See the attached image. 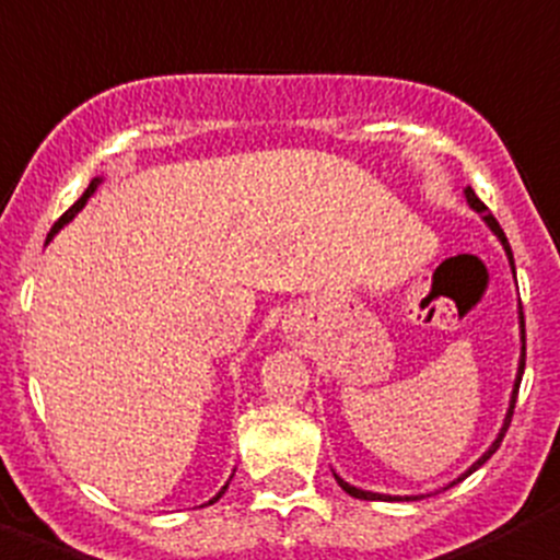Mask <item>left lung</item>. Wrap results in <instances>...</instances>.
Masks as SVG:
<instances>
[{
    "instance_id": "left-lung-1",
    "label": "left lung",
    "mask_w": 560,
    "mask_h": 560,
    "mask_svg": "<svg viewBox=\"0 0 560 560\" xmlns=\"http://www.w3.org/2000/svg\"><path fill=\"white\" fill-rule=\"evenodd\" d=\"M465 199H468V206L474 208L476 213H482L485 225H488L490 231L495 233V240L502 242L504 253H508V259H510V267H513V273H515V265H513V250H510V245H508V236H504V231H502V228H499V222H495V217H493V213L488 211V206H485L482 199L476 197V194H474V188H465ZM518 324H522V358H518V372H515L513 395H510V406H508V415H504L502 431H499V436H495V440H493V445H490V448L485 451V454L479 456V459H476L474 465H470V468L465 470V474L459 476V479H454V482H451L448 488H454V485H456V482H462V479H465V476H470V474H474V470H479V468H482L485 462H488L490 456L495 454V448H499V445H502L504 434H508V425H510V420H513L515 397H518V386H522V374H524V358H527V343H524V313H522V307H518ZM335 479H338V485H340V488L347 490L349 495H354V499H369V502H377V499H383V502H400V499H406V502H408V499H417V495H383V493H372V490H361V488H354V485L343 482V479H340L338 474H335Z\"/></svg>"
}]
</instances>
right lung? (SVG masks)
Returning a JSON list of instances; mask_svg holds the SVG:
<instances>
[{
	"instance_id": "1",
	"label": "right lung",
	"mask_w": 560,
	"mask_h": 560,
	"mask_svg": "<svg viewBox=\"0 0 560 560\" xmlns=\"http://www.w3.org/2000/svg\"><path fill=\"white\" fill-rule=\"evenodd\" d=\"M98 186H101V177H95V179H92V183H90V188H86V191H84V194H81V199H78L75 206H72V208H70V211H67V213H65V217H61V220H58V222H56V225H52V231H50V233H47V242H50V240H52V236H56V233H58V231H61V228H65V225H67V222H70V220H72V217H75V213H78V211H81V208H84V206H86V199H90V197H92V194H95V188H98ZM225 490H228V485H225V488H222V490H220V493L213 495V499H211V502H208V504H213V502H217V499H220V495H222V493H225Z\"/></svg>"
}]
</instances>
